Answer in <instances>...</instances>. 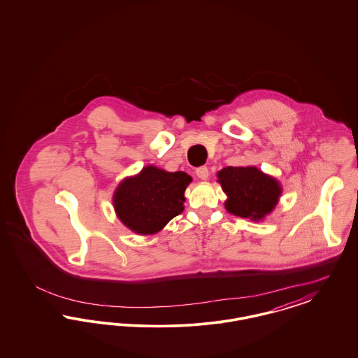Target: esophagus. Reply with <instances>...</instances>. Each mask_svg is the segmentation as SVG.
<instances>
[{
  "label": "esophagus",
  "instance_id": "34e87169",
  "mask_svg": "<svg viewBox=\"0 0 358 358\" xmlns=\"http://www.w3.org/2000/svg\"><path fill=\"white\" fill-rule=\"evenodd\" d=\"M196 176L200 178V180H208L209 177V171L206 166H200L196 169Z\"/></svg>",
  "mask_w": 358,
  "mask_h": 358
}]
</instances>
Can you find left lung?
Instances as JSON below:
<instances>
[{
    "label": "left lung",
    "instance_id": "left-lung-1",
    "mask_svg": "<svg viewBox=\"0 0 358 358\" xmlns=\"http://www.w3.org/2000/svg\"><path fill=\"white\" fill-rule=\"evenodd\" d=\"M217 178L228 196L225 209L243 219L263 220L282 194L278 180L255 166H227L217 173Z\"/></svg>",
    "mask_w": 358,
    "mask_h": 358
}]
</instances>
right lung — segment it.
<instances>
[{"mask_svg": "<svg viewBox=\"0 0 358 358\" xmlns=\"http://www.w3.org/2000/svg\"><path fill=\"white\" fill-rule=\"evenodd\" d=\"M190 182L192 177L184 171L146 166L124 178L114 192L117 216L138 235H154L184 210V193Z\"/></svg>", "mask_w": 358, "mask_h": 358, "instance_id": "right-lung-1", "label": "right lung"}]
</instances>
